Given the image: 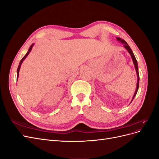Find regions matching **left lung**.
I'll use <instances>...</instances> for the list:
<instances>
[{"mask_svg": "<svg viewBox=\"0 0 159 159\" xmlns=\"http://www.w3.org/2000/svg\"><path fill=\"white\" fill-rule=\"evenodd\" d=\"M117 40L118 41H119L120 42H121L122 44H124V46H124L125 48V49L128 51V52L129 53L130 55H131V57H132L133 61V64H134V68H135V70H136V73H137V88H136L135 92H134V94L133 97V99H132V100H131V102H133V99H134V98L135 97V95H136V94H137V93L138 89H139V69H138L137 61V60H136V58H135V57H134V54H133V52L132 50L131 49V48L129 47V46L128 45L127 43L123 39H121V38H117Z\"/></svg>", "mask_w": 159, "mask_h": 159, "instance_id": "obj_1", "label": "left lung"}]
</instances>
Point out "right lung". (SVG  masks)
Returning a JSON list of instances; mask_svg holds the SVG:
<instances>
[{"label": "right lung", "mask_w": 159, "mask_h": 159, "mask_svg": "<svg viewBox=\"0 0 159 159\" xmlns=\"http://www.w3.org/2000/svg\"><path fill=\"white\" fill-rule=\"evenodd\" d=\"M33 46H34V44H32L31 46H30V48L28 49V52L26 53V55L24 56L22 58V60H20V63H19V65H18V69H17V79H18V75H19V71H20V66H21V64H22V61L25 60V59L26 58V57L28 56V55L29 54V53L30 52V51L32 50V47H33Z\"/></svg>", "instance_id": "add662e5"}]
</instances>
